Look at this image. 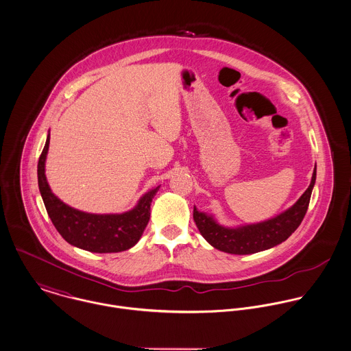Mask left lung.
Masks as SVG:
<instances>
[{
    "label": "left lung",
    "mask_w": 351,
    "mask_h": 351,
    "mask_svg": "<svg viewBox=\"0 0 351 351\" xmlns=\"http://www.w3.org/2000/svg\"><path fill=\"white\" fill-rule=\"evenodd\" d=\"M316 180V164L311 183L293 206L267 221L225 226L213 214L199 211L194 206V221L199 233L215 249L230 254H253L284 242L302 223Z\"/></svg>",
    "instance_id": "left-lung-1"
}]
</instances>
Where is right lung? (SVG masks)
<instances>
[{"label":"right lung","instance_id":"1","mask_svg":"<svg viewBox=\"0 0 351 351\" xmlns=\"http://www.w3.org/2000/svg\"><path fill=\"white\" fill-rule=\"evenodd\" d=\"M49 148V133L38 164L39 190L47 213L59 234L73 246L91 253H118L133 247L144 233L151 203L160 186L143 195L136 206L119 214H93L80 211L52 193L45 176V160Z\"/></svg>","mask_w":351,"mask_h":351}]
</instances>
